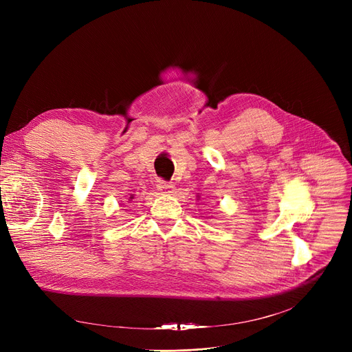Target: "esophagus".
Masks as SVG:
<instances>
[{
	"label": "esophagus",
	"mask_w": 352,
	"mask_h": 352,
	"mask_svg": "<svg viewBox=\"0 0 352 352\" xmlns=\"http://www.w3.org/2000/svg\"><path fill=\"white\" fill-rule=\"evenodd\" d=\"M155 186H157V189H158V190H162L163 194H172V192H175V186H173V184L166 182V180H163V179H158Z\"/></svg>",
	"instance_id": "esophagus-1"
}]
</instances>
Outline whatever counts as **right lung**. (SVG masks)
Listing matches in <instances>:
<instances>
[{
  "mask_svg": "<svg viewBox=\"0 0 352 352\" xmlns=\"http://www.w3.org/2000/svg\"><path fill=\"white\" fill-rule=\"evenodd\" d=\"M131 198H133V197H131Z\"/></svg>",
  "mask_w": 352,
  "mask_h": 352,
  "instance_id": "obj_1",
  "label": "right lung"
}]
</instances>
